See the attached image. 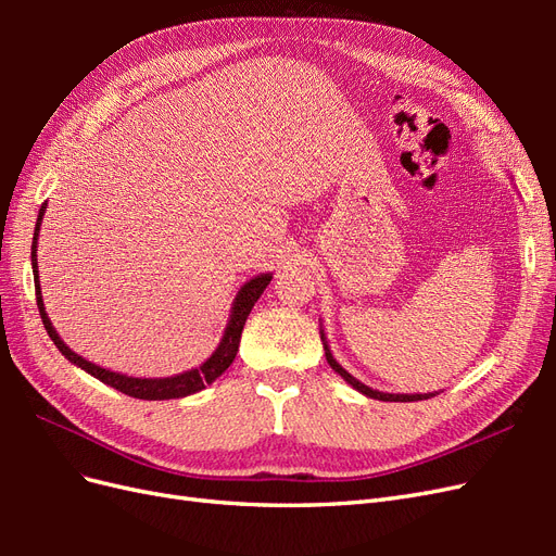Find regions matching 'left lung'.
Here are the masks:
<instances>
[{
    "label": "left lung",
    "mask_w": 556,
    "mask_h": 556,
    "mask_svg": "<svg viewBox=\"0 0 556 556\" xmlns=\"http://www.w3.org/2000/svg\"><path fill=\"white\" fill-rule=\"evenodd\" d=\"M319 339H323V345H325V357H327V362H329V366L333 368L336 374H339L352 390H357V392H362L364 396H368V399H378V401H401V403H406V401H422V399H431V396H435L439 392H427V394H390V392H380V390H374V387H368V384H364V382H359L355 376H350L345 368L333 359V355H331V348H329V343H327V336H325V329H323V325H319Z\"/></svg>",
    "instance_id": "8db88e82"
}]
</instances>
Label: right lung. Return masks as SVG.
I'll use <instances>...</instances> for the list:
<instances>
[{
  "instance_id": "obj_1",
  "label": "right lung",
  "mask_w": 556,
  "mask_h": 556,
  "mask_svg": "<svg viewBox=\"0 0 556 556\" xmlns=\"http://www.w3.org/2000/svg\"><path fill=\"white\" fill-rule=\"evenodd\" d=\"M43 213H46V204L39 208V217H37V227H35V239H31V274H35V290H37V306H39V315L43 319V327L50 336V341L58 345V350L62 355L70 359L74 366L83 368V371L94 376L97 380H102L104 384L113 387V390L123 392L127 396L134 399H143V401H164V399H182V396H190L197 394L201 390H206L211 382H215L220 378L227 368L231 366L233 357H237L239 352V343H241V331L245 319L255 306V301L262 296V292L266 290V285L271 282L274 274H260L255 278H250L248 282L241 285V290L233 296V304L229 311V319H227V327L220 343L213 350V355L204 362L199 364L197 368H190V371H182L178 376H169V378H134V376H125V374H117L111 371V368L104 366H97L88 359H83L80 355L66 345L60 333L55 331L53 323H50V317L46 313L43 306V296H41V282H39V264H37V248H39V231H41V223H43Z\"/></svg>"
}]
</instances>
